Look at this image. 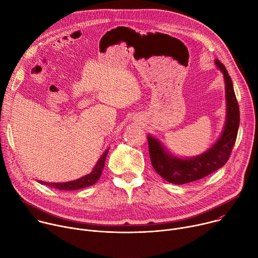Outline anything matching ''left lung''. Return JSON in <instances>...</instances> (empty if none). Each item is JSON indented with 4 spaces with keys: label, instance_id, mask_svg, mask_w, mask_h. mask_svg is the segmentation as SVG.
<instances>
[{
    "label": "left lung",
    "instance_id": "left-lung-1",
    "mask_svg": "<svg viewBox=\"0 0 258 258\" xmlns=\"http://www.w3.org/2000/svg\"><path fill=\"white\" fill-rule=\"evenodd\" d=\"M214 63L224 75L227 102L226 123L217 141L201 155L190 158H179L168 153L156 138L150 135L147 136L153 168L165 180L174 185H182L203 178L223 167L231 155L237 139L240 111L233 82L225 65L217 59H215Z\"/></svg>",
    "mask_w": 258,
    "mask_h": 258
}]
</instances>
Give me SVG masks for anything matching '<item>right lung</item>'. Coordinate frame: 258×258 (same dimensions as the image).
Returning <instances> with one entry per match:
<instances>
[{
    "label": "right lung",
    "mask_w": 258,
    "mask_h": 258,
    "mask_svg": "<svg viewBox=\"0 0 258 258\" xmlns=\"http://www.w3.org/2000/svg\"><path fill=\"white\" fill-rule=\"evenodd\" d=\"M108 152H109V148L102 154V156L100 157V159L94 166L93 170L89 174L82 176L76 180H70V181H66V182H47V181L40 180L39 182H41L42 185H46L51 188H55V189L63 190V191H76V190H80V189H84V188L93 186L94 183L97 182V180L99 179V177L102 174Z\"/></svg>",
    "instance_id": "right-lung-1"
}]
</instances>
